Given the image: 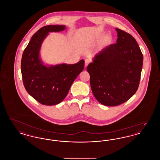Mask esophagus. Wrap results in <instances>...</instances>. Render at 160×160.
<instances>
[{
    "label": "esophagus",
    "mask_w": 160,
    "mask_h": 160,
    "mask_svg": "<svg viewBox=\"0 0 160 160\" xmlns=\"http://www.w3.org/2000/svg\"><path fill=\"white\" fill-rule=\"evenodd\" d=\"M89 63H90V61L88 59H85V67H86Z\"/></svg>",
    "instance_id": "esophagus-1"
}]
</instances>
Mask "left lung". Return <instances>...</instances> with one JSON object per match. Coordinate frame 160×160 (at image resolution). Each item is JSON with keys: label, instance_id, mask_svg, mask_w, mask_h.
Segmentation results:
<instances>
[{"label": "left lung", "instance_id": "obj_1", "mask_svg": "<svg viewBox=\"0 0 160 160\" xmlns=\"http://www.w3.org/2000/svg\"><path fill=\"white\" fill-rule=\"evenodd\" d=\"M116 30V43L103 48L87 67L94 97L107 106H119L134 95L143 67L136 40L125 31Z\"/></svg>", "mask_w": 160, "mask_h": 160}]
</instances>
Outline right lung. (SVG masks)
Instances as JSON below:
<instances>
[{"mask_svg":"<svg viewBox=\"0 0 160 160\" xmlns=\"http://www.w3.org/2000/svg\"><path fill=\"white\" fill-rule=\"evenodd\" d=\"M64 25H48L39 29L31 38L23 52L21 71L24 86L33 98L46 106L62 102L77 77L83 70L84 61L76 64L47 67L39 57L41 44L49 32L65 29Z\"/></svg>","mask_w":160,"mask_h":160,"instance_id":"1","label":"right lung"}]
</instances>
